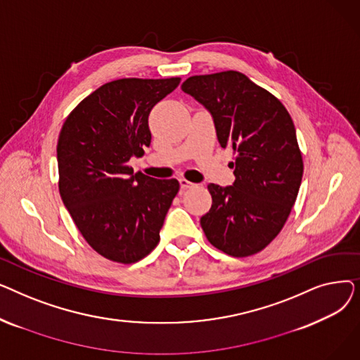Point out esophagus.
Returning <instances> with one entry per match:
<instances>
[{"mask_svg": "<svg viewBox=\"0 0 360 360\" xmlns=\"http://www.w3.org/2000/svg\"><path fill=\"white\" fill-rule=\"evenodd\" d=\"M179 184H181V188H182V190H188V188H193V186H194V184H193V182L186 181L185 178H181V179H179Z\"/></svg>", "mask_w": 360, "mask_h": 360, "instance_id": "obj_1", "label": "esophagus"}]
</instances>
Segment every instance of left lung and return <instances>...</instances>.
<instances>
[{
    "label": "left lung",
    "instance_id": "left-lung-1",
    "mask_svg": "<svg viewBox=\"0 0 360 360\" xmlns=\"http://www.w3.org/2000/svg\"><path fill=\"white\" fill-rule=\"evenodd\" d=\"M181 89L212 113L223 148L233 150L235 182L210 184L212 209L200 223L214 248L232 257L262 251L296 201L304 160L293 121L274 94L239 71L193 75Z\"/></svg>",
    "mask_w": 360,
    "mask_h": 360
}]
</instances>
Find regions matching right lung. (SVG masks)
I'll list each match as a JSON object with an SVG mask.
<instances>
[{"label": "right lung", "mask_w": 360, "mask_h": 360, "mask_svg": "<svg viewBox=\"0 0 360 360\" xmlns=\"http://www.w3.org/2000/svg\"><path fill=\"white\" fill-rule=\"evenodd\" d=\"M181 79H120L90 93L67 117L56 144L64 205L90 247L132 264L156 248L176 179L134 174L150 146L148 113Z\"/></svg>", "instance_id": "add662e5"}]
</instances>
